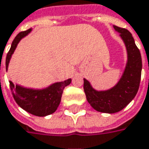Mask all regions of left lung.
<instances>
[{
    "label": "left lung",
    "instance_id": "1",
    "mask_svg": "<svg viewBox=\"0 0 149 149\" xmlns=\"http://www.w3.org/2000/svg\"><path fill=\"white\" fill-rule=\"evenodd\" d=\"M113 27L120 33L127 48V62L120 79L113 88L104 91L95 90L88 80L83 79V89L88 102L95 110L109 114L120 111L134 99L142 73V57L132 33L126 29Z\"/></svg>",
    "mask_w": 149,
    "mask_h": 149
}]
</instances>
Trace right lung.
<instances>
[{"label": "right lung", "mask_w": 149, "mask_h": 149, "mask_svg": "<svg viewBox=\"0 0 149 149\" xmlns=\"http://www.w3.org/2000/svg\"><path fill=\"white\" fill-rule=\"evenodd\" d=\"M31 30L32 29L21 32L15 37L6 58V71L17 44L22 38L27 36ZM71 82L72 79L69 78L63 82L53 83L43 89H33L24 88L17 84L14 85V83L10 81V88L13 91L14 100L22 109L36 116H46L56 110L61 103L63 90Z\"/></svg>", "instance_id": "add662e5"}]
</instances>
